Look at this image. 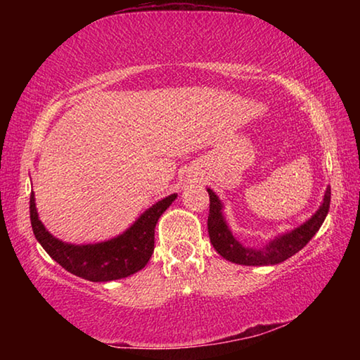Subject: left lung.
<instances>
[{
	"instance_id": "1",
	"label": "left lung",
	"mask_w": 360,
	"mask_h": 360,
	"mask_svg": "<svg viewBox=\"0 0 360 360\" xmlns=\"http://www.w3.org/2000/svg\"><path fill=\"white\" fill-rule=\"evenodd\" d=\"M210 193V214H208V233L211 245L214 246L216 251L233 264L240 265H276L281 264L285 259L292 257L302 248L308 245V241L316 235V231L321 229L322 222L330 208V187L326 191L324 203L316 211V214L304 222L300 227L289 231L283 236L268 243L265 248L254 249L243 246L241 243L236 241L227 229L222 217V205L214 192L208 188Z\"/></svg>"
}]
</instances>
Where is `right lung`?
I'll return each instance as SVG.
<instances>
[{
  "label": "right lung",
  "instance_id": "1",
  "mask_svg": "<svg viewBox=\"0 0 360 360\" xmlns=\"http://www.w3.org/2000/svg\"><path fill=\"white\" fill-rule=\"evenodd\" d=\"M176 193L149 208L125 233L96 245H66L49 233L38 219L34 195H30V221L33 233L51 257L65 270L89 281H112L141 270L154 252V233L158 217L174 202Z\"/></svg>",
  "mask_w": 360,
  "mask_h": 360
}]
</instances>
